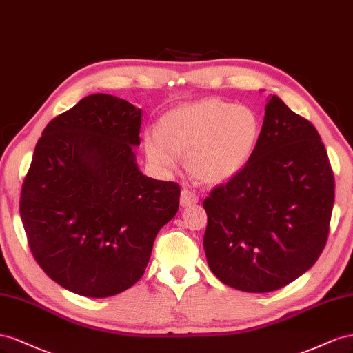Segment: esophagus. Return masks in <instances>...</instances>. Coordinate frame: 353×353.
Segmentation results:
<instances>
[{"instance_id": "esophagus-1", "label": "esophagus", "mask_w": 353, "mask_h": 353, "mask_svg": "<svg viewBox=\"0 0 353 353\" xmlns=\"http://www.w3.org/2000/svg\"><path fill=\"white\" fill-rule=\"evenodd\" d=\"M198 203V195L195 192H192L190 189H183L182 195H180V205L182 207H189L192 204Z\"/></svg>"}]
</instances>
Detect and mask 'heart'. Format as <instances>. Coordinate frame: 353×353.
<instances>
[{
  "label": "heart",
  "instance_id": "1",
  "mask_svg": "<svg viewBox=\"0 0 353 353\" xmlns=\"http://www.w3.org/2000/svg\"><path fill=\"white\" fill-rule=\"evenodd\" d=\"M261 134V121L247 105L204 99L168 110L158 130L143 136L149 163L171 171L186 157L190 174L204 183L234 179L253 158Z\"/></svg>",
  "mask_w": 353,
  "mask_h": 353
}]
</instances>
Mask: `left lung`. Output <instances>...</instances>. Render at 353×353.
Instances as JSON below:
<instances>
[{"mask_svg": "<svg viewBox=\"0 0 353 353\" xmlns=\"http://www.w3.org/2000/svg\"><path fill=\"white\" fill-rule=\"evenodd\" d=\"M334 174L316 128L268 96L256 152L204 199V250L221 283L269 293L315 265L325 247Z\"/></svg>", "mask_w": 353, "mask_h": 353, "instance_id": "left-lung-1", "label": "left lung"}]
</instances>
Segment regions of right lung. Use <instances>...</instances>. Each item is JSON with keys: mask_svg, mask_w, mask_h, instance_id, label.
I'll return each instance as SVG.
<instances>
[{"mask_svg": "<svg viewBox=\"0 0 353 353\" xmlns=\"http://www.w3.org/2000/svg\"><path fill=\"white\" fill-rule=\"evenodd\" d=\"M142 109L90 94L50 121L20 194L38 265L84 297H109L145 274L159 229L179 210L180 186L137 167Z\"/></svg>", "mask_w": 353, "mask_h": 353, "instance_id": "add662e5", "label": "right lung"}]
</instances>
